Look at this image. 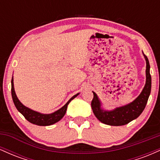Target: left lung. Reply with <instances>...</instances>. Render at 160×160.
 <instances>
[{
	"label": "left lung",
	"mask_w": 160,
	"mask_h": 160,
	"mask_svg": "<svg viewBox=\"0 0 160 160\" xmlns=\"http://www.w3.org/2000/svg\"><path fill=\"white\" fill-rule=\"evenodd\" d=\"M146 60V83L139 96L127 105L116 108L111 111H103L97 95L93 92V99L91 107L97 119L104 124L110 126H123L138 117L146 107L151 90V76L150 74V64L148 58L144 54Z\"/></svg>",
	"instance_id": "1"
}]
</instances>
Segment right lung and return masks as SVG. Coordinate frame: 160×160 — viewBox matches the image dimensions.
<instances>
[{
	"instance_id": "1",
	"label": "right lung",
	"mask_w": 160,
	"mask_h": 160,
	"mask_svg": "<svg viewBox=\"0 0 160 160\" xmlns=\"http://www.w3.org/2000/svg\"><path fill=\"white\" fill-rule=\"evenodd\" d=\"M11 86H12V87H11V94H12V101H13L16 108H17L18 111L25 117V118L28 122H32L33 124L38 125V126H50V125L56 123L58 121H59L65 116L66 111H67L68 105L71 102V101L73 100L75 97L78 95V94L74 95L65 104V105H64L62 108H60L59 110L54 112V113H50V114H43V113H38V112L29 109V108L24 106L19 102V100L16 95L15 90H14L13 78H12V80H11Z\"/></svg>"
}]
</instances>
